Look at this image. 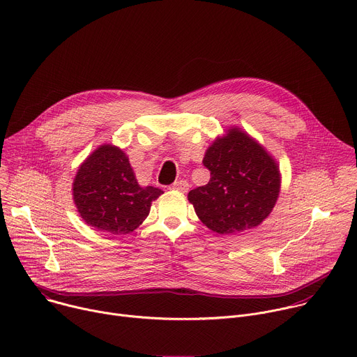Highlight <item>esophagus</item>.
Wrapping results in <instances>:
<instances>
[{
	"mask_svg": "<svg viewBox=\"0 0 357 357\" xmlns=\"http://www.w3.org/2000/svg\"><path fill=\"white\" fill-rule=\"evenodd\" d=\"M171 189L185 193V192H188V189H189V183H188L185 179H179V181H176V182H174V183H172Z\"/></svg>",
	"mask_w": 357,
	"mask_h": 357,
	"instance_id": "esophagus-1",
	"label": "esophagus"
}]
</instances>
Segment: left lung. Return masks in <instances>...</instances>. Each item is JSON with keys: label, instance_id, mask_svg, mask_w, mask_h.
I'll use <instances>...</instances> for the list:
<instances>
[{"label": "left lung", "instance_id": "left-lung-1", "mask_svg": "<svg viewBox=\"0 0 357 357\" xmlns=\"http://www.w3.org/2000/svg\"><path fill=\"white\" fill-rule=\"evenodd\" d=\"M203 165L211 181L188 195L197 218L219 234L259 226L280 193V171L266 149L237 128L218 138Z\"/></svg>", "mask_w": 357, "mask_h": 357}]
</instances>
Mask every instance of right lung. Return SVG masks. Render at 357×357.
<instances>
[{"label": "right lung", "instance_id": "add662e5", "mask_svg": "<svg viewBox=\"0 0 357 357\" xmlns=\"http://www.w3.org/2000/svg\"><path fill=\"white\" fill-rule=\"evenodd\" d=\"M162 193L141 188L128 157L113 145H101L80 165L73 182V199L82 219L110 234H127L148 216L151 202Z\"/></svg>", "mask_w": 357, "mask_h": 357}]
</instances>
